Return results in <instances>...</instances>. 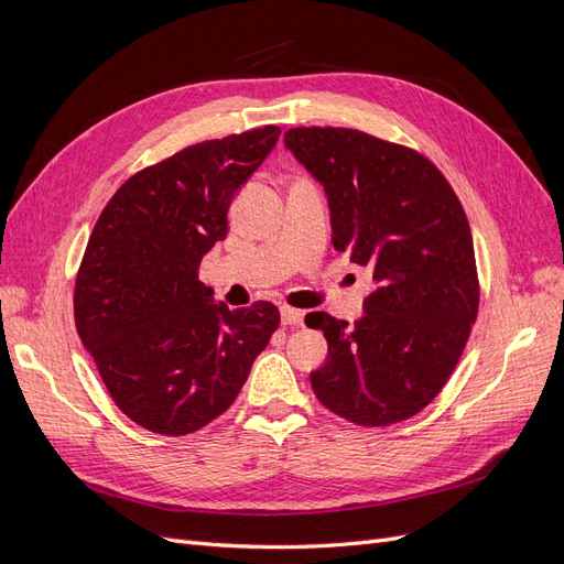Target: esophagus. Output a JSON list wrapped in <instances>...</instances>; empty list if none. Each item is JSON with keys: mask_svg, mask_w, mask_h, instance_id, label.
I'll use <instances>...</instances> for the list:
<instances>
[{"mask_svg": "<svg viewBox=\"0 0 564 564\" xmlns=\"http://www.w3.org/2000/svg\"><path fill=\"white\" fill-rule=\"evenodd\" d=\"M280 313H282V324H286V327H299V324H303V317H305L303 311L289 308V305H282Z\"/></svg>", "mask_w": 564, "mask_h": 564, "instance_id": "obj_1", "label": "esophagus"}]
</instances>
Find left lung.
Instances as JSON below:
<instances>
[{"label":"left lung","instance_id":"1","mask_svg":"<svg viewBox=\"0 0 564 564\" xmlns=\"http://www.w3.org/2000/svg\"><path fill=\"white\" fill-rule=\"evenodd\" d=\"M284 145L324 187L334 249L369 265L377 282L355 327L329 313L305 315L329 344L311 373L315 395L369 429L414 416L452 377L477 317L466 212L412 148L336 127L289 129Z\"/></svg>","mask_w":564,"mask_h":564}]
</instances>
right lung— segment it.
<instances>
[{
  "label": "right lung",
  "mask_w": 564,
  "mask_h": 564,
  "mask_svg": "<svg viewBox=\"0 0 564 564\" xmlns=\"http://www.w3.org/2000/svg\"><path fill=\"white\" fill-rule=\"evenodd\" d=\"M280 127L185 148L133 174L98 216L75 282V324L110 398L160 435L220 416L280 324L268 301L230 311L197 278L237 191Z\"/></svg>",
  "instance_id": "add662e5"
}]
</instances>
